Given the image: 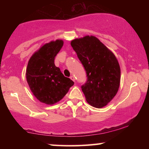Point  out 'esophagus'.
I'll use <instances>...</instances> for the list:
<instances>
[{
  "label": "esophagus",
  "instance_id": "34e87169",
  "mask_svg": "<svg viewBox=\"0 0 149 149\" xmlns=\"http://www.w3.org/2000/svg\"><path fill=\"white\" fill-rule=\"evenodd\" d=\"M70 78H71V79L74 82H75V80H75V78H74V76H71V77H70Z\"/></svg>",
  "mask_w": 149,
  "mask_h": 149
}]
</instances>
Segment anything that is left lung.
<instances>
[{
  "mask_svg": "<svg viewBox=\"0 0 149 149\" xmlns=\"http://www.w3.org/2000/svg\"><path fill=\"white\" fill-rule=\"evenodd\" d=\"M86 71L88 80L82 91L90 105L104 107L117 94L120 83V68L115 54L94 36H85L71 40Z\"/></svg>",
  "mask_w": 149,
  "mask_h": 149,
  "instance_id": "obj_1",
  "label": "left lung"
}]
</instances>
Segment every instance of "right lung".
<instances>
[{"label": "right lung", "instance_id": "1", "mask_svg": "<svg viewBox=\"0 0 149 149\" xmlns=\"http://www.w3.org/2000/svg\"><path fill=\"white\" fill-rule=\"evenodd\" d=\"M63 45L60 39L44 44L33 53L27 65L26 77L31 91L47 105L59 102L74 84L54 65V58Z\"/></svg>", "mask_w": 149, "mask_h": 149}]
</instances>
